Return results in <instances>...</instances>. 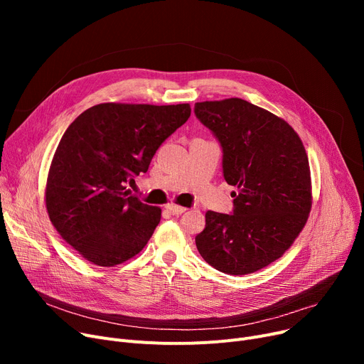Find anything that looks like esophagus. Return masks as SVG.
Returning <instances> with one entry per match:
<instances>
[{
  "label": "esophagus",
  "mask_w": 364,
  "mask_h": 364,
  "mask_svg": "<svg viewBox=\"0 0 364 364\" xmlns=\"http://www.w3.org/2000/svg\"><path fill=\"white\" fill-rule=\"evenodd\" d=\"M165 208H166V211H168L169 214H172V215H181L183 213H186V208L177 206V205H174V203H168Z\"/></svg>",
  "instance_id": "34e87169"
}]
</instances>
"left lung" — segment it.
Segmentation results:
<instances>
[{
  "label": "left lung",
  "mask_w": 364,
  "mask_h": 364,
  "mask_svg": "<svg viewBox=\"0 0 364 364\" xmlns=\"http://www.w3.org/2000/svg\"><path fill=\"white\" fill-rule=\"evenodd\" d=\"M195 114L221 146L224 180L237 187L232 214H205L198 251L221 273L258 272L280 258L307 223V153L288 122L246 100L196 103Z\"/></svg>",
  "instance_id": "1"
}]
</instances>
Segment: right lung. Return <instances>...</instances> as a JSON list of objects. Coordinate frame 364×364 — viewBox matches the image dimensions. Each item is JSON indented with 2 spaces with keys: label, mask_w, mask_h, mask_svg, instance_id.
<instances>
[{
  "label": "right lung",
  "mask_w": 364,
  "mask_h": 364,
  "mask_svg": "<svg viewBox=\"0 0 364 364\" xmlns=\"http://www.w3.org/2000/svg\"><path fill=\"white\" fill-rule=\"evenodd\" d=\"M190 106L102 103L65 131L50 166L46 203L60 236L85 259L112 267L137 255L161 209L129 195L159 146L190 117Z\"/></svg>",
  "instance_id": "right-lung-1"
}]
</instances>
